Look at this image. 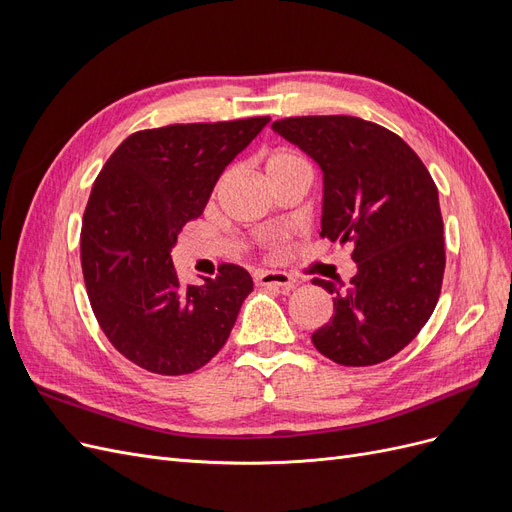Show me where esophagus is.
<instances>
[{
	"label": "esophagus",
	"mask_w": 512,
	"mask_h": 512,
	"mask_svg": "<svg viewBox=\"0 0 512 512\" xmlns=\"http://www.w3.org/2000/svg\"><path fill=\"white\" fill-rule=\"evenodd\" d=\"M258 286H269V288H280L282 292H290L294 288V277L286 271H260L256 275Z\"/></svg>",
	"instance_id": "34e87169"
}]
</instances>
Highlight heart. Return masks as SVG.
Here are the masks:
<instances>
[{
    "label": "heart",
    "mask_w": 512,
    "mask_h": 512,
    "mask_svg": "<svg viewBox=\"0 0 512 512\" xmlns=\"http://www.w3.org/2000/svg\"><path fill=\"white\" fill-rule=\"evenodd\" d=\"M265 166H267V175H269L271 181L286 177V175L294 173V170L309 168L307 160L301 156L299 151H294V149H275V151H271Z\"/></svg>",
    "instance_id": "b5f03b06"
}]
</instances>
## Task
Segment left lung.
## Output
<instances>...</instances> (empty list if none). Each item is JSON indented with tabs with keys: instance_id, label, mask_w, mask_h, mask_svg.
Listing matches in <instances>:
<instances>
[{
	"instance_id": "obj_1",
	"label": "left lung",
	"mask_w": 512,
	"mask_h": 512,
	"mask_svg": "<svg viewBox=\"0 0 512 512\" xmlns=\"http://www.w3.org/2000/svg\"><path fill=\"white\" fill-rule=\"evenodd\" d=\"M273 130L314 158L324 175L320 237L350 243V284L314 277L335 294L333 318L312 342L346 367L391 359L425 327L444 277L438 188L412 147L350 115L286 117Z\"/></svg>"
}]
</instances>
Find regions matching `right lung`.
Returning <instances> with one entry per match:
<instances>
[{
    "label": "right lung",
    "instance_id": "add662e5",
    "mask_svg": "<svg viewBox=\"0 0 512 512\" xmlns=\"http://www.w3.org/2000/svg\"><path fill=\"white\" fill-rule=\"evenodd\" d=\"M267 123L247 117L138 130L94 181L81 228L87 297L108 342L151 374L183 376L207 365L254 288L252 275L230 262L205 284L183 286L170 250Z\"/></svg>",
    "mask_w": 512,
    "mask_h": 512
}]
</instances>
